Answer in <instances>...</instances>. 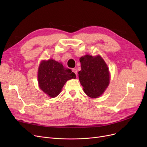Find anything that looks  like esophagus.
<instances>
[{
  "mask_svg": "<svg viewBox=\"0 0 147 147\" xmlns=\"http://www.w3.org/2000/svg\"><path fill=\"white\" fill-rule=\"evenodd\" d=\"M72 71L74 73H75V74L77 76L78 75V70H77V69H76V68H73V69H72Z\"/></svg>",
  "mask_w": 147,
  "mask_h": 147,
  "instance_id": "esophagus-1",
  "label": "esophagus"
}]
</instances>
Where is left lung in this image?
Masks as SVG:
<instances>
[{
    "mask_svg": "<svg viewBox=\"0 0 147 147\" xmlns=\"http://www.w3.org/2000/svg\"><path fill=\"white\" fill-rule=\"evenodd\" d=\"M81 70L79 78L84 92L90 98L101 95L110 83L109 68L99 55H86L80 58Z\"/></svg>",
    "mask_w": 147,
    "mask_h": 147,
    "instance_id": "8db88e82",
    "label": "left lung"
}]
</instances>
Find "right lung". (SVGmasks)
Masks as SVG:
<instances>
[{
	"label": "right lung",
	"instance_id": "obj_1",
	"mask_svg": "<svg viewBox=\"0 0 147 147\" xmlns=\"http://www.w3.org/2000/svg\"><path fill=\"white\" fill-rule=\"evenodd\" d=\"M76 78L71 69L64 67L63 64L52 59L42 61L38 67L39 87L51 98L59 95L68 80Z\"/></svg>",
	"mask_w": 147,
	"mask_h": 147
}]
</instances>
